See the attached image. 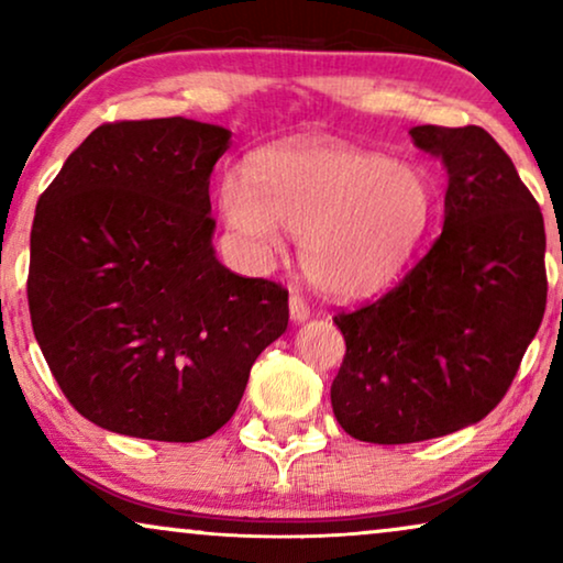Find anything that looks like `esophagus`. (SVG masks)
I'll return each instance as SVG.
<instances>
[{
  "label": "esophagus",
  "mask_w": 563,
  "mask_h": 563,
  "mask_svg": "<svg viewBox=\"0 0 563 563\" xmlns=\"http://www.w3.org/2000/svg\"><path fill=\"white\" fill-rule=\"evenodd\" d=\"M289 314L295 322H305L307 318H310V307H307V302L299 295H291L289 297Z\"/></svg>",
  "instance_id": "34e87169"
}]
</instances>
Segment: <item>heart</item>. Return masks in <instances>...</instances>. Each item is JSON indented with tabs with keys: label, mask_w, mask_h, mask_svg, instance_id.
<instances>
[{
	"label": "heart",
	"mask_w": 563,
	"mask_h": 563,
	"mask_svg": "<svg viewBox=\"0 0 563 563\" xmlns=\"http://www.w3.org/2000/svg\"><path fill=\"white\" fill-rule=\"evenodd\" d=\"M228 225L261 258L284 251L282 230L302 241L314 287L368 297L407 266L433 214V187L412 164L341 143L279 145L256 153L245 181L220 187Z\"/></svg>",
	"instance_id": "obj_1"
}]
</instances>
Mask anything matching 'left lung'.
Masks as SVG:
<instances>
[{"instance_id":"8db88e82","label":"left lung","mask_w":563,"mask_h":563,"mask_svg":"<svg viewBox=\"0 0 563 563\" xmlns=\"http://www.w3.org/2000/svg\"><path fill=\"white\" fill-rule=\"evenodd\" d=\"M449 172L441 235L387 295L333 322L345 356L330 387L345 433L397 445L495 410L545 312L541 207L487 130L418 125Z\"/></svg>"}]
</instances>
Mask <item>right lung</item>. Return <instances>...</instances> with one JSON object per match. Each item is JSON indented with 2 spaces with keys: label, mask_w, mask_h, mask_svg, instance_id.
Instances as JSON below:
<instances>
[{
  "label": "right lung",
  "mask_w": 563,
  "mask_h": 563,
  "mask_svg": "<svg viewBox=\"0 0 563 563\" xmlns=\"http://www.w3.org/2000/svg\"><path fill=\"white\" fill-rule=\"evenodd\" d=\"M230 130L187 118L99 125L35 207L27 305L76 412L120 435L195 443L241 405L289 291L214 256L210 174Z\"/></svg>",
  "instance_id": "1"
}]
</instances>
